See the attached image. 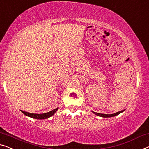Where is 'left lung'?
Masks as SVG:
<instances>
[{
    "label": "left lung",
    "instance_id": "8db88e82",
    "mask_svg": "<svg viewBox=\"0 0 149 149\" xmlns=\"http://www.w3.org/2000/svg\"><path fill=\"white\" fill-rule=\"evenodd\" d=\"M124 110H121L120 111V112H118L114 113V114H100V113H97V112H92L94 114H95L97 116H101V117H103V118H108V117H114L115 116H117V115H118L119 114H120L123 112H124Z\"/></svg>",
    "mask_w": 149,
    "mask_h": 149
}]
</instances>
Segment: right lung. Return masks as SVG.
I'll return each instance as SVG.
<instances>
[{"mask_svg":"<svg viewBox=\"0 0 149 149\" xmlns=\"http://www.w3.org/2000/svg\"><path fill=\"white\" fill-rule=\"evenodd\" d=\"M57 110H58V108H55V109L50 111V112H49L44 113V114H33V113L24 112V111H23V110H21V112H23L24 114L29 117L33 118H35V119H39V120L41 119L42 120V119L48 118H49L52 116H53V115L57 112Z\"/></svg>","mask_w":149,"mask_h":149,"instance_id":"right-lung-1","label":"right lung"}]
</instances>
